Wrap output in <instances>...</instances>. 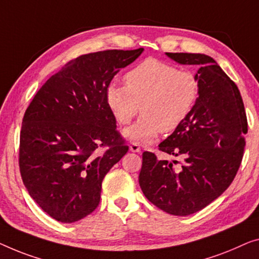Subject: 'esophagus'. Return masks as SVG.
I'll return each instance as SVG.
<instances>
[{"label": "esophagus", "instance_id": "obj_1", "mask_svg": "<svg viewBox=\"0 0 259 259\" xmlns=\"http://www.w3.org/2000/svg\"><path fill=\"white\" fill-rule=\"evenodd\" d=\"M129 149H130L131 152H141V148H140V145L137 144V143H133V144L129 146Z\"/></svg>", "mask_w": 259, "mask_h": 259}]
</instances>
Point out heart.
<instances>
[{
	"mask_svg": "<svg viewBox=\"0 0 259 259\" xmlns=\"http://www.w3.org/2000/svg\"><path fill=\"white\" fill-rule=\"evenodd\" d=\"M125 86L111 83L107 103L121 124L140 119L124 130L129 141L149 144L157 135L171 133L191 113L199 95V81L191 72L156 59H146L124 75Z\"/></svg>",
	"mask_w": 259,
	"mask_h": 259,
	"instance_id": "obj_1",
	"label": "heart"
}]
</instances>
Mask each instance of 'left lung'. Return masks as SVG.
I'll list each match as a JSON object with an SVG mask.
<instances>
[{
  "label": "left lung",
  "mask_w": 259,
  "mask_h": 259,
  "mask_svg": "<svg viewBox=\"0 0 259 259\" xmlns=\"http://www.w3.org/2000/svg\"><path fill=\"white\" fill-rule=\"evenodd\" d=\"M180 65L198 67L199 95L178 128L159 150L184 159L159 160L143 153L140 186L166 213L186 216L203 209L225 192L240 167L248 133L241 93L213 58L202 53H165Z\"/></svg>",
  "instance_id": "8db88e82"
}]
</instances>
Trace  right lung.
Masks as SVG:
<instances>
[{
    "label": "right lung",
    "mask_w": 259,
    "mask_h": 259,
    "mask_svg": "<svg viewBox=\"0 0 259 259\" xmlns=\"http://www.w3.org/2000/svg\"><path fill=\"white\" fill-rule=\"evenodd\" d=\"M143 51L80 56L46 81L26 109L19 171L31 198L57 221L73 223L95 210L103 178L128 152L106 92Z\"/></svg>",
    "instance_id": "add662e5"
}]
</instances>
